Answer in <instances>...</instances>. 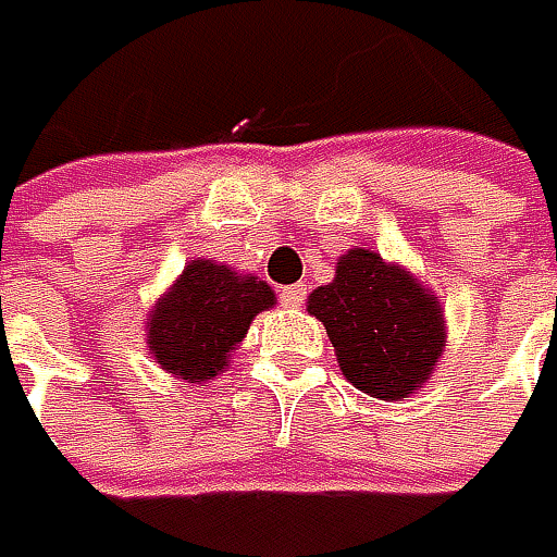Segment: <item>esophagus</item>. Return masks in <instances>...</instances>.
I'll return each instance as SVG.
<instances>
[{"label":"esophagus","instance_id":"esophagus-1","mask_svg":"<svg viewBox=\"0 0 557 557\" xmlns=\"http://www.w3.org/2000/svg\"><path fill=\"white\" fill-rule=\"evenodd\" d=\"M302 299H306V289L296 283V286H283L280 289V302L286 306V309H296V306H302Z\"/></svg>","mask_w":557,"mask_h":557}]
</instances>
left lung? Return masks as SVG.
Instances as JSON below:
<instances>
[{
	"label": "left lung",
	"mask_w": 557,
	"mask_h": 557,
	"mask_svg": "<svg viewBox=\"0 0 557 557\" xmlns=\"http://www.w3.org/2000/svg\"><path fill=\"white\" fill-rule=\"evenodd\" d=\"M341 372L362 394L400 400L416 394L444 352V314L407 268L369 248H349L337 274L309 296Z\"/></svg>",
	"instance_id": "8db88e82"
}]
</instances>
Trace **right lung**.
I'll list each match as a JSON object with an SVG mask.
<instances>
[{
  "instance_id": "1",
  "label": "right lung",
  "mask_w": 557,
  "mask_h": 557,
  "mask_svg": "<svg viewBox=\"0 0 557 557\" xmlns=\"http://www.w3.org/2000/svg\"><path fill=\"white\" fill-rule=\"evenodd\" d=\"M274 299L261 277L208 258L188 261L148 314L150 356L188 384L211 381L226 369L255 314L271 309Z\"/></svg>"
}]
</instances>
